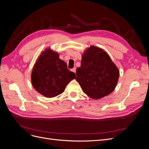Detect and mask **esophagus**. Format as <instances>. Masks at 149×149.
I'll return each mask as SVG.
<instances>
[{"mask_svg":"<svg viewBox=\"0 0 149 149\" xmlns=\"http://www.w3.org/2000/svg\"><path fill=\"white\" fill-rule=\"evenodd\" d=\"M76 68H73L71 70V71H73V72H74V73H76Z\"/></svg>","mask_w":149,"mask_h":149,"instance_id":"1","label":"esophagus"}]
</instances>
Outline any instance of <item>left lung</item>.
I'll return each instance as SVG.
<instances>
[{"label": "left lung", "instance_id": "left-lung-1", "mask_svg": "<svg viewBox=\"0 0 149 149\" xmlns=\"http://www.w3.org/2000/svg\"><path fill=\"white\" fill-rule=\"evenodd\" d=\"M76 81L84 93L93 99L109 95L118 81L119 72L103 49L91 46L83 54L76 69Z\"/></svg>", "mask_w": 149, "mask_h": 149}]
</instances>
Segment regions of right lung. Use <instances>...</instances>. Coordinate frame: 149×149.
I'll return each instance as SVG.
<instances>
[{
  "label": "right lung",
  "mask_w": 149,
  "mask_h": 149,
  "mask_svg": "<svg viewBox=\"0 0 149 149\" xmlns=\"http://www.w3.org/2000/svg\"><path fill=\"white\" fill-rule=\"evenodd\" d=\"M76 78L57 53L47 49L38 58L31 73V83L37 91L47 97H53L64 91L66 85Z\"/></svg>",
  "instance_id": "1"
}]
</instances>
